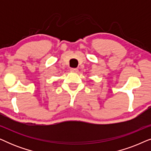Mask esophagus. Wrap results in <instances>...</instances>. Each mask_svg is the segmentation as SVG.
<instances>
[{
    "label": "esophagus",
    "instance_id": "obj_1",
    "mask_svg": "<svg viewBox=\"0 0 151 151\" xmlns=\"http://www.w3.org/2000/svg\"><path fill=\"white\" fill-rule=\"evenodd\" d=\"M70 71H71V72H73V73H77L78 71V69H76V68H71Z\"/></svg>",
    "mask_w": 151,
    "mask_h": 151
}]
</instances>
